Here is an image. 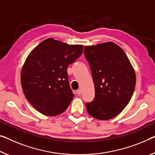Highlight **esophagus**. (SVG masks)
Here are the masks:
<instances>
[{
    "instance_id": "34e87169",
    "label": "esophagus",
    "mask_w": 155,
    "mask_h": 155,
    "mask_svg": "<svg viewBox=\"0 0 155 155\" xmlns=\"http://www.w3.org/2000/svg\"><path fill=\"white\" fill-rule=\"evenodd\" d=\"M76 93H77L78 95H79V96H80V95L82 94V90H81V89H78L77 91H76Z\"/></svg>"
}]
</instances>
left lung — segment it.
<instances>
[{
  "mask_svg": "<svg viewBox=\"0 0 155 155\" xmlns=\"http://www.w3.org/2000/svg\"><path fill=\"white\" fill-rule=\"evenodd\" d=\"M95 87V97L86 104L90 116L107 120L118 115L130 101L134 91L136 73L127 54L114 42L86 46Z\"/></svg>",
  "mask_w": 155,
  "mask_h": 155,
  "instance_id": "obj_1",
  "label": "left lung"
}]
</instances>
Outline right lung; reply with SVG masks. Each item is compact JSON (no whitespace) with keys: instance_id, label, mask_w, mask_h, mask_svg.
Wrapping results in <instances>:
<instances>
[{"instance_id":"add662e5","label":"right lung","mask_w":155,"mask_h":155,"mask_svg":"<svg viewBox=\"0 0 155 155\" xmlns=\"http://www.w3.org/2000/svg\"><path fill=\"white\" fill-rule=\"evenodd\" d=\"M82 52L83 45L48 38L28 54L21 69V87L26 98L39 112L55 116L66 110L74 97L67 68Z\"/></svg>"}]
</instances>
